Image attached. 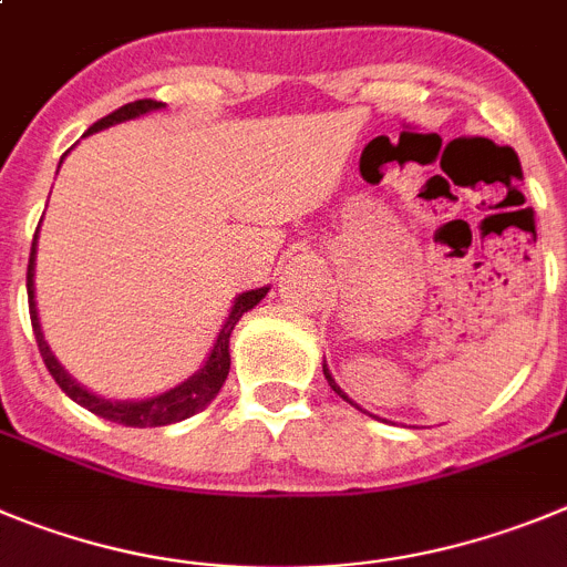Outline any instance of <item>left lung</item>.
<instances>
[{
  "instance_id": "8db88e82",
  "label": "left lung",
  "mask_w": 567,
  "mask_h": 567,
  "mask_svg": "<svg viewBox=\"0 0 567 567\" xmlns=\"http://www.w3.org/2000/svg\"><path fill=\"white\" fill-rule=\"evenodd\" d=\"M324 379H328V384L333 386V392H336V395H341V398H344V401H350V398H347L344 392L339 390V384H336V381H333V375H330V370H328V367H324ZM350 404H353V401H350Z\"/></svg>"
}]
</instances>
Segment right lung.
<instances>
[{
	"instance_id": "right-lung-1",
	"label": "right lung",
	"mask_w": 567,
	"mask_h": 567,
	"mask_svg": "<svg viewBox=\"0 0 567 567\" xmlns=\"http://www.w3.org/2000/svg\"><path fill=\"white\" fill-rule=\"evenodd\" d=\"M161 106H163L161 101H152V99L132 101V104H124L121 110L110 112V115H104L101 121H95V124L90 126V132H99V130H104V126L118 124V121L137 118V115H144V112H152V110H161ZM35 234H39V228H35ZM33 257H35V237H33V248H30V262H28V305H30V324H33L35 344H39V353H42L44 367H48V372L55 379V384L68 392L75 404H81L84 410L95 412V415L106 417V421H112V423H124V426H166V423H177V421H183V417H192L195 412H200L203 406H206L208 401L217 395V392H220L223 381H226V375H228V367H231V355H228V339H231L234 324L243 319V313H248V310H251L259 299H265V293H268V288H257V290H248V293L237 296V302H234L231 313H228L226 324H223L220 336H217V344H214L208 361L203 364V370L197 372V375H192L188 381H183L181 386H175V390H169V392H163V395H157V398H146V401H106V398L93 395V392H86L84 386L75 384L68 372L61 370V364L53 359V353H50L48 341H44V336H42V328H39V316H35Z\"/></svg>"
}]
</instances>
